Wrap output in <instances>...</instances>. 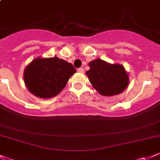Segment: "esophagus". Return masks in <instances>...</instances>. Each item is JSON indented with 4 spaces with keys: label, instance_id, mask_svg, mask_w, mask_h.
Masks as SVG:
<instances>
[{
    "label": "esophagus",
    "instance_id": "esophagus-1",
    "mask_svg": "<svg viewBox=\"0 0 160 160\" xmlns=\"http://www.w3.org/2000/svg\"><path fill=\"white\" fill-rule=\"evenodd\" d=\"M77 72H80V73H84V69L83 68H80L77 69Z\"/></svg>",
    "mask_w": 160,
    "mask_h": 160
}]
</instances>
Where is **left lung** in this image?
Listing matches in <instances>:
<instances>
[{"label": "left lung", "mask_w": 160, "mask_h": 160, "mask_svg": "<svg viewBox=\"0 0 160 160\" xmlns=\"http://www.w3.org/2000/svg\"><path fill=\"white\" fill-rule=\"evenodd\" d=\"M86 72L90 83L100 94L114 96L124 91L129 84V76L122 65L107 63L97 59L88 63Z\"/></svg>", "instance_id": "1"}]
</instances>
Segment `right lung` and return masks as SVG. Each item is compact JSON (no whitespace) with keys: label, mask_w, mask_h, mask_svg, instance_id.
Here are the masks:
<instances>
[{"label":"right lung","mask_w":160,"mask_h":160,"mask_svg":"<svg viewBox=\"0 0 160 160\" xmlns=\"http://www.w3.org/2000/svg\"><path fill=\"white\" fill-rule=\"evenodd\" d=\"M76 72L73 65L58 57L36 58L24 71L26 88L40 98L55 97Z\"/></svg>","instance_id":"add662e5"}]
</instances>
